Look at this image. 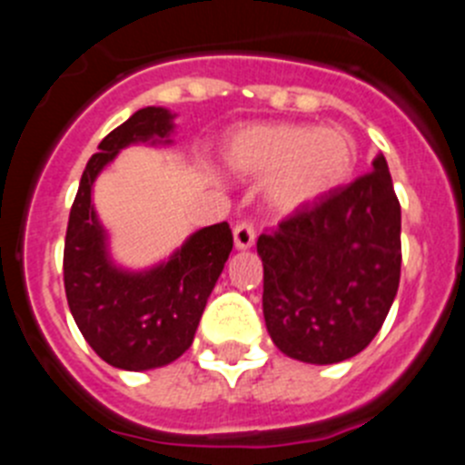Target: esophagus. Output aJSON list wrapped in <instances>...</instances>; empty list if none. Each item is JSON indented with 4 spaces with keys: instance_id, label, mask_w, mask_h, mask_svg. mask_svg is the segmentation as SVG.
<instances>
[{
    "instance_id": "esophagus-1",
    "label": "esophagus",
    "mask_w": 465,
    "mask_h": 465,
    "mask_svg": "<svg viewBox=\"0 0 465 465\" xmlns=\"http://www.w3.org/2000/svg\"><path fill=\"white\" fill-rule=\"evenodd\" d=\"M235 237V249L237 252H246V249H252L253 242H256V232H253L252 223H240L232 232Z\"/></svg>"
}]
</instances>
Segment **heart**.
<instances>
[{
	"mask_svg": "<svg viewBox=\"0 0 465 465\" xmlns=\"http://www.w3.org/2000/svg\"><path fill=\"white\" fill-rule=\"evenodd\" d=\"M223 163L249 182H265V207L291 219L319 207L356 170V143L340 127L268 123L228 137Z\"/></svg>",
	"mask_w": 465,
	"mask_h": 465,
	"instance_id": "b5f03b06",
	"label": "heart"
}]
</instances>
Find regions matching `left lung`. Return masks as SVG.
I'll return each instance as SVG.
<instances>
[{
    "instance_id": "left-lung-1",
    "label": "left lung",
    "mask_w": 465,
    "mask_h": 465,
    "mask_svg": "<svg viewBox=\"0 0 465 465\" xmlns=\"http://www.w3.org/2000/svg\"><path fill=\"white\" fill-rule=\"evenodd\" d=\"M262 316L282 354L347 361L372 342L401 282V204L381 153L372 172L258 237Z\"/></svg>"
}]
</instances>
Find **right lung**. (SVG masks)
Here are the masks:
<instances>
[{
    "instance_id": "1",
    "label": "right lung",
    "mask_w": 465,
    "mask_h": 465,
    "mask_svg": "<svg viewBox=\"0 0 465 465\" xmlns=\"http://www.w3.org/2000/svg\"><path fill=\"white\" fill-rule=\"evenodd\" d=\"M174 118L165 106H143L100 142L81 176L64 237V291L74 322L94 354L121 371L172 363L195 338L213 286L232 252L228 223L195 230L170 258L130 270L111 256L109 232L93 204V186L127 146H170Z\"/></svg>"
}]
</instances>
